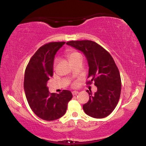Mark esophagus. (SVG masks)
I'll list each match as a JSON object with an SVG mask.
<instances>
[{
  "mask_svg": "<svg viewBox=\"0 0 146 146\" xmlns=\"http://www.w3.org/2000/svg\"><path fill=\"white\" fill-rule=\"evenodd\" d=\"M72 95H77L78 93H79V92L78 91H77V90H74V91H72Z\"/></svg>",
  "mask_w": 146,
  "mask_h": 146,
  "instance_id": "esophagus-1",
  "label": "esophagus"
}]
</instances>
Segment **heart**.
Here are the masks:
<instances>
[{
    "label": "heart",
    "mask_w": 146,
    "mask_h": 146,
    "mask_svg": "<svg viewBox=\"0 0 146 146\" xmlns=\"http://www.w3.org/2000/svg\"><path fill=\"white\" fill-rule=\"evenodd\" d=\"M68 57L69 58V60H70L71 62L75 61L76 59L80 58V57H82V55H81L77 51H72V52H68Z\"/></svg>",
    "instance_id": "b5f03b06"
}]
</instances>
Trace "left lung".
<instances>
[{
	"mask_svg": "<svg viewBox=\"0 0 146 146\" xmlns=\"http://www.w3.org/2000/svg\"><path fill=\"white\" fill-rule=\"evenodd\" d=\"M66 44L82 52L89 64V76L97 91L89 94V100L83 106L85 113L92 118H103L114 111L121 92V78L113 57L106 49L92 40H71Z\"/></svg>",
	"mask_w": 146,
	"mask_h": 146,
	"instance_id": "8db88e82",
	"label": "left lung"
}]
</instances>
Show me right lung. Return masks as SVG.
<instances>
[{
    "label": "right lung",
    "instance_id": "add662e5",
    "mask_svg": "<svg viewBox=\"0 0 146 146\" xmlns=\"http://www.w3.org/2000/svg\"><path fill=\"white\" fill-rule=\"evenodd\" d=\"M65 42H52L40 46L26 68L24 80L26 99L33 113L46 121L57 120L66 113L72 98L70 90L50 93L47 82L53 76L55 55Z\"/></svg>",
    "mask_w": 146,
    "mask_h": 146
}]
</instances>
